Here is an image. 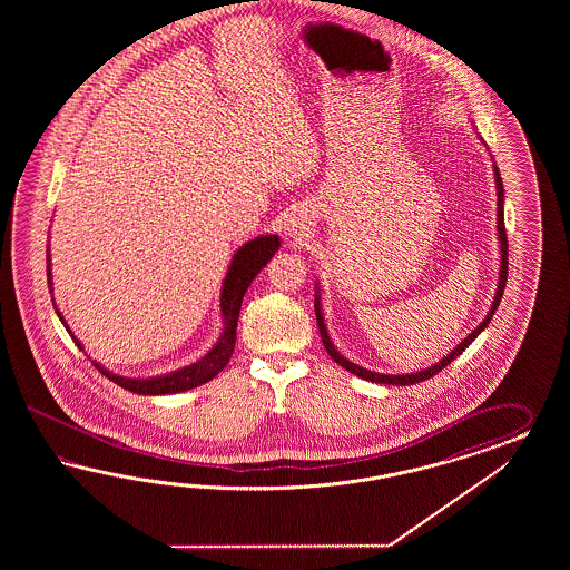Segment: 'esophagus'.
Instances as JSON below:
<instances>
[{
	"mask_svg": "<svg viewBox=\"0 0 570 570\" xmlns=\"http://www.w3.org/2000/svg\"><path fill=\"white\" fill-rule=\"evenodd\" d=\"M282 232L286 234V238H293V240L307 238L311 232V219L307 217V213H303V210L288 213L286 219L282 222Z\"/></svg>",
	"mask_w": 570,
	"mask_h": 570,
	"instance_id": "obj_1",
	"label": "esophagus"
}]
</instances>
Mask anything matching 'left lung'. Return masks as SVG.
<instances>
[{"mask_svg":"<svg viewBox=\"0 0 570 570\" xmlns=\"http://www.w3.org/2000/svg\"><path fill=\"white\" fill-rule=\"evenodd\" d=\"M493 160V158H491ZM493 175H495V188H498V240H500V277H498V288H495V296H493V301H491V307L487 311V315H484L483 322L476 326V328L472 330L470 334H468L466 338L460 343V345L455 346V348H451L448 355L443 357V360H439L436 363H432L429 367H424V370H417V372H410V374H382V372H372V370H365L362 365H357V363L348 362L345 355L334 346L332 343V338H330L328 326H326V322H324V307H322V288H320V282H315V317H317V326H320V334H322V343L326 346V351H328L330 357L334 360V362L338 363L341 367H345L346 372H351V374H355V376H360L363 380H370V382H376V384H397V386H407V384H415V382H422V380L431 379L434 376L436 372H441L445 365L453 362L455 357H460L464 351H466L468 345H472V341L483 332L487 326H489V322H491V317H493V313L498 311V305H500L501 294H503V288H505V282H508V238H505V225H503V184H501V175L500 169H498V165H495V160H493Z\"/></svg>","mask_w":570,"mask_h":570,"instance_id":"8db88e82","label":"left lung"}]
</instances>
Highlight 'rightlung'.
<instances>
[{"instance_id": "add662e5", "label": "right lung", "mask_w": 570, "mask_h": 570, "mask_svg": "<svg viewBox=\"0 0 570 570\" xmlns=\"http://www.w3.org/2000/svg\"><path fill=\"white\" fill-rule=\"evenodd\" d=\"M279 248V236L276 234H265L255 240L244 242L240 248L234 253L229 261V267L225 272L224 284H222V298H219V311H222V322H224V332L217 338V343L208 348L198 362L184 365L179 370H173L169 374H158V376H148V379H131V376H119L110 370H106L102 363L91 360V363L102 372L104 376L119 384L121 389H127L138 395H173V393H184L205 384L208 380L215 379L224 370L236 345V328H238V317H240L242 298L253 284V279L259 276L261 269L272 261ZM48 286L50 293H53L52 279V255H50V244H48ZM60 322L72 336L75 345L81 351H86L83 343L75 336V332L69 328L65 315L56 307Z\"/></svg>"}]
</instances>
